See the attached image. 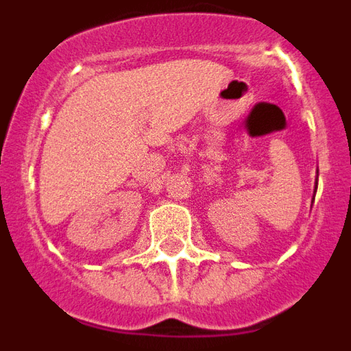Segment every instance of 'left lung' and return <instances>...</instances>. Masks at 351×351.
Here are the masks:
<instances>
[{
  "instance_id": "1",
  "label": "left lung",
  "mask_w": 351,
  "mask_h": 351,
  "mask_svg": "<svg viewBox=\"0 0 351 351\" xmlns=\"http://www.w3.org/2000/svg\"><path fill=\"white\" fill-rule=\"evenodd\" d=\"M316 188H318V170H316V182H315V195H316ZM313 200H315V197H313Z\"/></svg>"
}]
</instances>
